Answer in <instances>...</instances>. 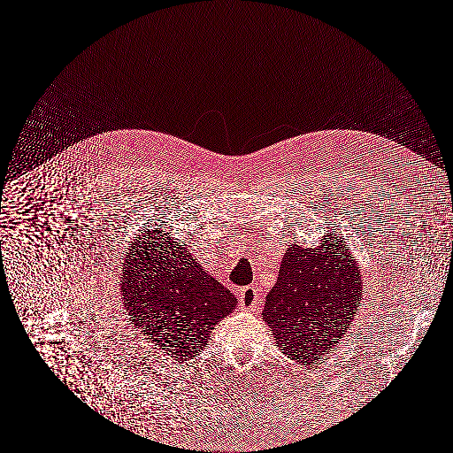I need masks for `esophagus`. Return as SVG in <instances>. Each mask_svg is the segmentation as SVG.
<instances>
[{"instance_id":"1","label":"esophagus","mask_w":453,"mask_h":453,"mask_svg":"<svg viewBox=\"0 0 453 453\" xmlns=\"http://www.w3.org/2000/svg\"><path fill=\"white\" fill-rule=\"evenodd\" d=\"M241 306L244 308V310H248V311H252L256 306H257V303H259V293H257V289L256 288H252V286H248V288H244V289H241Z\"/></svg>"}]
</instances>
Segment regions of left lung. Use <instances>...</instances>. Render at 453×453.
<instances>
[{
    "label": "left lung",
    "instance_id": "1",
    "mask_svg": "<svg viewBox=\"0 0 453 453\" xmlns=\"http://www.w3.org/2000/svg\"><path fill=\"white\" fill-rule=\"evenodd\" d=\"M361 299L358 261L340 235L329 233L314 250L293 244L284 252L263 321L284 355L308 365L342 342Z\"/></svg>",
    "mask_w": 453,
    "mask_h": 453
}]
</instances>
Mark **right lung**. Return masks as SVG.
Masks as SVG:
<instances>
[{
    "label": "right lung",
    "instance_id": "add662e5",
    "mask_svg": "<svg viewBox=\"0 0 453 453\" xmlns=\"http://www.w3.org/2000/svg\"><path fill=\"white\" fill-rule=\"evenodd\" d=\"M127 250L120 295L132 323L169 361L194 358L234 311V295L162 227L143 229Z\"/></svg>",
    "mask_w": 453,
    "mask_h": 453
}]
</instances>
